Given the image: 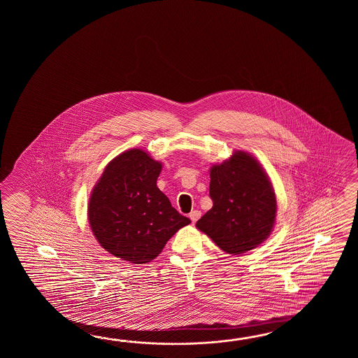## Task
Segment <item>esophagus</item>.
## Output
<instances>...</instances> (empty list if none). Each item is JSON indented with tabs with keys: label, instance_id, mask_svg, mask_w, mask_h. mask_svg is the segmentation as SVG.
<instances>
[{
	"label": "esophagus",
	"instance_id": "1",
	"mask_svg": "<svg viewBox=\"0 0 358 358\" xmlns=\"http://www.w3.org/2000/svg\"><path fill=\"white\" fill-rule=\"evenodd\" d=\"M199 217H201V211H198V210H194V211H192V213H189V219L193 224H194Z\"/></svg>",
	"mask_w": 358,
	"mask_h": 358
}]
</instances>
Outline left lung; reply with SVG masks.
<instances>
[{
  "label": "left lung",
  "mask_w": 358,
  "mask_h": 358,
  "mask_svg": "<svg viewBox=\"0 0 358 358\" xmlns=\"http://www.w3.org/2000/svg\"><path fill=\"white\" fill-rule=\"evenodd\" d=\"M213 208L196 227L230 255H242L271 234L276 216L274 188L252 155L236 151L210 170Z\"/></svg>",
  "instance_id": "8db88e82"
}]
</instances>
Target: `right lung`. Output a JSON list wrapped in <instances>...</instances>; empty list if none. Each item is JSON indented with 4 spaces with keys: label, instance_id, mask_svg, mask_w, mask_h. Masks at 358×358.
I'll list each match as a JSON object with an SVG mask.
<instances>
[{
    "label": "right lung",
    "instance_id": "right-lung-1",
    "mask_svg": "<svg viewBox=\"0 0 358 358\" xmlns=\"http://www.w3.org/2000/svg\"><path fill=\"white\" fill-rule=\"evenodd\" d=\"M162 165L133 148L110 161L92 190L88 220L102 248L130 264L156 259L189 224L157 188Z\"/></svg>",
    "mask_w": 358,
    "mask_h": 358
}]
</instances>
